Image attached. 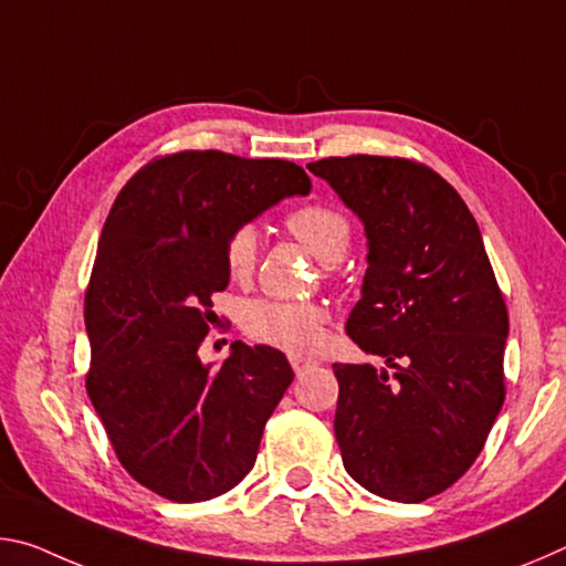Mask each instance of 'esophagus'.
Listing matches in <instances>:
<instances>
[{"label": "esophagus", "instance_id": "esophagus-1", "mask_svg": "<svg viewBox=\"0 0 566 566\" xmlns=\"http://www.w3.org/2000/svg\"><path fill=\"white\" fill-rule=\"evenodd\" d=\"M290 364H292V369L296 371V375H300V371H304V369H310V367H312L314 359H310V357H302V354H290Z\"/></svg>", "mask_w": 566, "mask_h": 566}]
</instances>
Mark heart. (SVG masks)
<instances>
[{
	"label": "heart",
	"instance_id": "heart-1",
	"mask_svg": "<svg viewBox=\"0 0 566 566\" xmlns=\"http://www.w3.org/2000/svg\"><path fill=\"white\" fill-rule=\"evenodd\" d=\"M290 234L310 249L322 262H334L347 252L352 239V224L342 209L310 202L292 209L284 219ZM260 252L256 229L239 224L224 239V264L232 280L244 282L252 276ZM327 312L319 304L306 302H276L254 300L244 306L242 327L249 337L286 352H310L319 344Z\"/></svg>",
	"mask_w": 566,
	"mask_h": 566
}]
</instances>
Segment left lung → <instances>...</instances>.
<instances>
[{
  "mask_svg": "<svg viewBox=\"0 0 566 566\" xmlns=\"http://www.w3.org/2000/svg\"><path fill=\"white\" fill-rule=\"evenodd\" d=\"M367 232L347 334L371 364H334V434L354 482L417 504L462 476L504 405L506 304L476 219L419 161L352 155L306 165Z\"/></svg>",
  "mask_w": 566,
  "mask_h": 566,
  "instance_id": "1",
  "label": "left lung"
}]
</instances>
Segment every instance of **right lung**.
I'll list each match as a JSON object with an SVG mask.
<instances>
[{"label": "right lung", "instance_id": "1", "mask_svg": "<svg viewBox=\"0 0 566 566\" xmlns=\"http://www.w3.org/2000/svg\"><path fill=\"white\" fill-rule=\"evenodd\" d=\"M312 181L286 159L177 151L114 199L84 294L87 395L122 467L171 502H207L254 467L294 371L266 344L199 359L212 294L227 290L224 239Z\"/></svg>", "mask_w": 566, "mask_h": 566}]
</instances>
